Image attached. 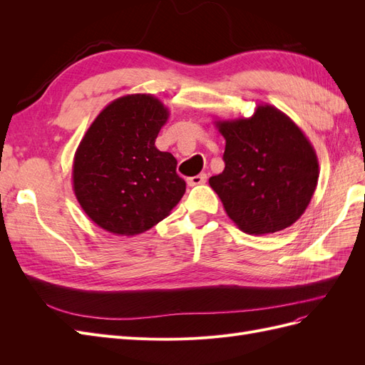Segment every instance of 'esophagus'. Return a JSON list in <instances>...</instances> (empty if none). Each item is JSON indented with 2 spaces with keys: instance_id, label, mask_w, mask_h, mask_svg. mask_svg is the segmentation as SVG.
<instances>
[{
  "instance_id": "obj_1",
  "label": "esophagus",
  "mask_w": 365,
  "mask_h": 365,
  "mask_svg": "<svg viewBox=\"0 0 365 365\" xmlns=\"http://www.w3.org/2000/svg\"><path fill=\"white\" fill-rule=\"evenodd\" d=\"M205 181H207V175H205V173H201V175L192 176V178L187 180V184H189L190 187H193V185H200V184H204Z\"/></svg>"
}]
</instances>
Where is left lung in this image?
<instances>
[{"instance_id": "obj_1", "label": "left lung", "mask_w": 365, "mask_h": 365, "mask_svg": "<svg viewBox=\"0 0 365 365\" xmlns=\"http://www.w3.org/2000/svg\"><path fill=\"white\" fill-rule=\"evenodd\" d=\"M215 125L225 138V169L208 184L228 217L254 236L297 222L319 176L315 149L303 130L268 103L257 105L248 118L216 120Z\"/></svg>"}]
</instances>
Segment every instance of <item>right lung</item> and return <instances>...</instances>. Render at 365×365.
Returning <instances> with one entry per match:
<instances>
[{"instance_id":"obj_1","label":"right lung","mask_w":365,"mask_h":365,"mask_svg":"<svg viewBox=\"0 0 365 365\" xmlns=\"http://www.w3.org/2000/svg\"><path fill=\"white\" fill-rule=\"evenodd\" d=\"M169 108L152 94H128L106 105L85 132L73 161V190L94 224L135 236L168 217L185 181L176 160L155 148Z\"/></svg>"}]
</instances>
